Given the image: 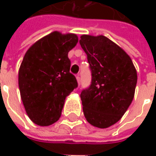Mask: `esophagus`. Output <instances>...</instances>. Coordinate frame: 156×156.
Segmentation results:
<instances>
[{
    "label": "esophagus",
    "instance_id": "obj_1",
    "mask_svg": "<svg viewBox=\"0 0 156 156\" xmlns=\"http://www.w3.org/2000/svg\"><path fill=\"white\" fill-rule=\"evenodd\" d=\"M76 80H77V81H78V84H80V83H81V77H80V75H76Z\"/></svg>",
    "mask_w": 156,
    "mask_h": 156
}]
</instances>
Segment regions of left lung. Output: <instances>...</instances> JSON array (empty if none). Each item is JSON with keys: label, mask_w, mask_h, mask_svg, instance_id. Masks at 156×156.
<instances>
[{"label": "left lung", "mask_w": 156, "mask_h": 156, "mask_svg": "<svg viewBox=\"0 0 156 156\" xmlns=\"http://www.w3.org/2000/svg\"><path fill=\"white\" fill-rule=\"evenodd\" d=\"M80 44L92 75L81 93L83 113L91 125L106 129L120 121L134 99L136 69L129 55L106 36L83 34Z\"/></svg>", "instance_id": "8db88e82"}]
</instances>
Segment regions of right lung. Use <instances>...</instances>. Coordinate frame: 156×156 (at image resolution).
<instances>
[{
	"label": "right lung",
	"mask_w": 156,
	"mask_h": 156,
	"mask_svg": "<svg viewBox=\"0 0 156 156\" xmlns=\"http://www.w3.org/2000/svg\"><path fill=\"white\" fill-rule=\"evenodd\" d=\"M78 42L75 34L52 32L31 46L19 69L18 82L27 115L39 126L59 120L66 97L77 87L69 52Z\"/></svg>",
	"instance_id": "1"
}]
</instances>
